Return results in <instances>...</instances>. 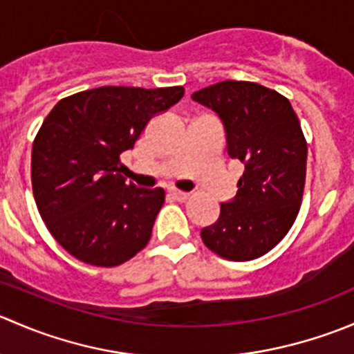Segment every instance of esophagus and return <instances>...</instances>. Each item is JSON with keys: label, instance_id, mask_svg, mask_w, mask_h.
<instances>
[{"label": "esophagus", "instance_id": "34e87169", "mask_svg": "<svg viewBox=\"0 0 354 354\" xmlns=\"http://www.w3.org/2000/svg\"><path fill=\"white\" fill-rule=\"evenodd\" d=\"M167 195H169L171 198L178 200V202H185V200L190 197V195L185 194V192H178V190H167Z\"/></svg>", "mask_w": 354, "mask_h": 354}]
</instances>
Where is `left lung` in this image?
Here are the masks:
<instances>
[{"label": "left lung", "instance_id": "8db88e82", "mask_svg": "<svg viewBox=\"0 0 354 354\" xmlns=\"http://www.w3.org/2000/svg\"><path fill=\"white\" fill-rule=\"evenodd\" d=\"M192 99L219 116L227 156L245 166L234 198L200 236L223 259H259L286 236L301 205L306 140L298 116L284 95L255 82L224 80Z\"/></svg>", "mask_w": 354, "mask_h": 354}]
</instances>
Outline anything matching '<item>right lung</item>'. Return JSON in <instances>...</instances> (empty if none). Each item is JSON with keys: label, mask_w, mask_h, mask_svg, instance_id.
Returning <instances> with one entry per match:
<instances>
[{"label": "right lung", "mask_w": 354, "mask_h": 354, "mask_svg": "<svg viewBox=\"0 0 354 354\" xmlns=\"http://www.w3.org/2000/svg\"><path fill=\"white\" fill-rule=\"evenodd\" d=\"M183 87H97L62 99L32 145L39 214L63 248L97 267H116L149 243L164 190L128 185L120 156Z\"/></svg>", "instance_id": "obj_1"}]
</instances>
